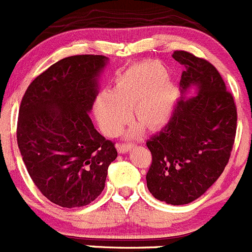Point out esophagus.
I'll return each instance as SVG.
<instances>
[{
    "label": "esophagus",
    "mask_w": 252,
    "mask_h": 252,
    "mask_svg": "<svg viewBox=\"0 0 252 252\" xmlns=\"http://www.w3.org/2000/svg\"><path fill=\"white\" fill-rule=\"evenodd\" d=\"M134 144H126V143H121V144L117 145V149H118V152L121 153V154H124V153L128 152L130 148H133Z\"/></svg>",
    "instance_id": "1"
}]
</instances>
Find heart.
<instances>
[{"label": "heart", "instance_id": "obj_1", "mask_svg": "<svg viewBox=\"0 0 252 252\" xmlns=\"http://www.w3.org/2000/svg\"><path fill=\"white\" fill-rule=\"evenodd\" d=\"M176 102L178 88L165 65L148 61L119 74L112 91L98 94L93 110L103 133L113 137L128 122L129 110L139 123L130 134L138 133L142 126L149 130L163 128L173 117Z\"/></svg>", "mask_w": 252, "mask_h": 252}]
</instances>
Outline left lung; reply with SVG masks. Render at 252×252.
<instances>
[{
    "label": "left lung",
    "mask_w": 252,
    "mask_h": 252,
    "mask_svg": "<svg viewBox=\"0 0 252 252\" xmlns=\"http://www.w3.org/2000/svg\"><path fill=\"white\" fill-rule=\"evenodd\" d=\"M173 58L185 67L180 79L183 97L163 130L147 142L152 153L147 187L155 199L184 205L200 197L229 163L237 113L231 93L211 63L185 51H175ZM191 86L198 94L187 98Z\"/></svg>",
    "instance_id": "left-lung-1"
}]
</instances>
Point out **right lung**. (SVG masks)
<instances>
[{
    "label": "right lung",
    "mask_w": 252,
    "mask_h": 252,
    "mask_svg": "<svg viewBox=\"0 0 252 252\" xmlns=\"http://www.w3.org/2000/svg\"><path fill=\"white\" fill-rule=\"evenodd\" d=\"M107 62L94 55L63 58L34 78L21 102L17 144L23 163L39 191L62 208L97 199L118 155L88 114Z\"/></svg>",
    "instance_id": "add662e5"
}]
</instances>
